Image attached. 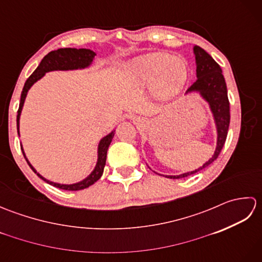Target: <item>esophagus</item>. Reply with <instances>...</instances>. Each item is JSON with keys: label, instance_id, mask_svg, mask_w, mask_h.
<instances>
[{"label": "esophagus", "instance_id": "obj_1", "mask_svg": "<svg viewBox=\"0 0 262 262\" xmlns=\"http://www.w3.org/2000/svg\"><path fill=\"white\" fill-rule=\"evenodd\" d=\"M134 121H135V122H141V121H142V119L140 118V117H137V118H135V119H134Z\"/></svg>", "mask_w": 262, "mask_h": 262}]
</instances>
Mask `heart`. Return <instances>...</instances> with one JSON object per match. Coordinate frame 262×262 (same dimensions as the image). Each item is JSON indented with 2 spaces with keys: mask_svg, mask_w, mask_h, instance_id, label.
<instances>
[{
  "mask_svg": "<svg viewBox=\"0 0 262 262\" xmlns=\"http://www.w3.org/2000/svg\"><path fill=\"white\" fill-rule=\"evenodd\" d=\"M126 75L137 86H151L155 99L166 101L182 91L188 80V66L181 57L155 52L132 59L127 64Z\"/></svg>",
  "mask_w": 262,
  "mask_h": 262,
  "instance_id": "heart-1",
  "label": "heart"
}]
</instances>
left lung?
Segmentation results:
<instances>
[{
	"label": "left lung",
	"instance_id": "1",
	"mask_svg": "<svg viewBox=\"0 0 262 262\" xmlns=\"http://www.w3.org/2000/svg\"><path fill=\"white\" fill-rule=\"evenodd\" d=\"M193 54L196 58L197 80L188 89L186 94L198 92L202 98L208 102L217 129L216 148L213 157L200 168L179 176H164L170 179H181V178L194 174L213 163L219 158L222 148L224 146L230 126V102L227 98V88L221 66L202 47L194 46Z\"/></svg>",
	"mask_w": 262,
	"mask_h": 262
}]
</instances>
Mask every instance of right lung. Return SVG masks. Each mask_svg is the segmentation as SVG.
I'll use <instances>...</instances> for the list:
<instances>
[{"label":"right lung","mask_w":262,"mask_h":262,"mask_svg":"<svg viewBox=\"0 0 262 262\" xmlns=\"http://www.w3.org/2000/svg\"><path fill=\"white\" fill-rule=\"evenodd\" d=\"M94 56H96V53L91 49H85V48H59L57 51H53L51 53H48L45 57L41 59L40 64L38 65V68L35 70V72L28 77V80L25 83V86L22 89L21 92V99H20V104H19V109H18V116H16V128H18V134L19 133V125H20V115L22 111V107H24L25 100L27 97V93L29 91V89L35 84V83L40 80L41 77L45 75L47 72H52V71H69V70H77V69H85L88 66H90L93 62ZM115 136V130H113L107 136H104L101 141H100L99 145H98V161L96 164V168L93 169V171L89 174L84 180H82L80 182L76 183H72V185H60V183H56L53 181L47 180L46 178H43L40 176L36 171V169L33 168L31 163L28 161L24 148L21 146L22 149V154L27 161V163L29 164L31 170L37 173V176L42 179L43 181H46L49 185H52L56 188L63 189V190H71V191H75V190H82V189H85L88 187H90L93 185L94 182L98 181L100 178H101L103 173V169L105 165V160H107V151L108 147L110 145L111 141Z\"/></svg>","instance_id":"obj_1"}]
</instances>
